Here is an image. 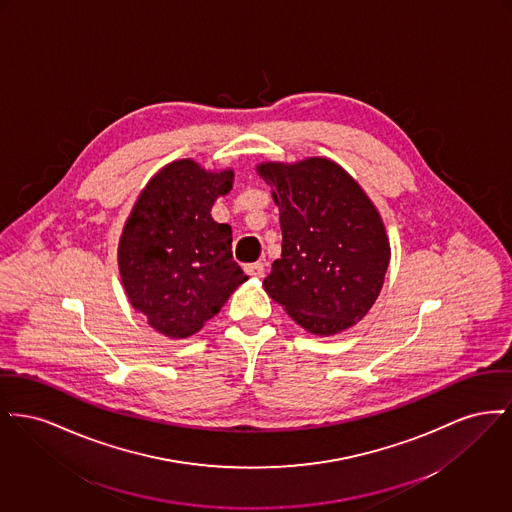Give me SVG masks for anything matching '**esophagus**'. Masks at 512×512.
<instances>
[{
  "label": "esophagus",
  "instance_id": "34e87169",
  "mask_svg": "<svg viewBox=\"0 0 512 512\" xmlns=\"http://www.w3.org/2000/svg\"><path fill=\"white\" fill-rule=\"evenodd\" d=\"M245 272L253 278H263L265 276V265L263 263H251V265H245Z\"/></svg>",
  "mask_w": 512,
  "mask_h": 512
}]
</instances>
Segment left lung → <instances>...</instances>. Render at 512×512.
Wrapping results in <instances>:
<instances>
[{"mask_svg": "<svg viewBox=\"0 0 512 512\" xmlns=\"http://www.w3.org/2000/svg\"><path fill=\"white\" fill-rule=\"evenodd\" d=\"M280 211L282 255L263 286L313 334L361 321L377 300L391 261L383 220L338 164L307 158L257 168Z\"/></svg>", "mask_w": 512, "mask_h": 512, "instance_id": "1", "label": "left lung"}]
</instances>
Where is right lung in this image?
Returning a JSON list of instances; mask_svg holds the SVG:
<instances>
[{
	"mask_svg": "<svg viewBox=\"0 0 512 512\" xmlns=\"http://www.w3.org/2000/svg\"><path fill=\"white\" fill-rule=\"evenodd\" d=\"M234 172L193 160L162 168L139 195L121 234L118 261L131 305L170 338L201 331L247 276L232 257V228L211 216Z\"/></svg>",
	"mask_w": 512,
	"mask_h": 512,
	"instance_id": "1",
	"label": "right lung"
}]
</instances>
